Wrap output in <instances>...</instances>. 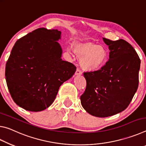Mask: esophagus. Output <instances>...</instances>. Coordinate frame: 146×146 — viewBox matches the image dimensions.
I'll return each mask as SVG.
<instances>
[{
	"label": "esophagus",
	"instance_id": "1",
	"mask_svg": "<svg viewBox=\"0 0 146 146\" xmlns=\"http://www.w3.org/2000/svg\"><path fill=\"white\" fill-rule=\"evenodd\" d=\"M82 74V72L80 70V69H79V68L76 69V71L75 72V75L76 76H81Z\"/></svg>",
	"mask_w": 146,
	"mask_h": 146
}]
</instances>
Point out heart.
I'll return each mask as SVG.
<instances>
[{
	"mask_svg": "<svg viewBox=\"0 0 146 146\" xmlns=\"http://www.w3.org/2000/svg\"><path fill=\"white\" fill-rule=\"evenodd\" d=\"M72 49L74 53L81 57V66L87 71L98 70L106 63L109 57L107 48L91 42L76 41L73 43ZM68 51L71 52L70 48Z\"/></svg>",
	"mask_w": 146,
	"mask_h": 146,
	"instance_id": "heart-1",
	"label": "heart"
}]
</instances>
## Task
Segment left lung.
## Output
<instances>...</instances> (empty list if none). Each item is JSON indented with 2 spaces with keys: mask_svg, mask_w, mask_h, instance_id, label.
<instances>
[{
  "mask_svg": "<svg viewBox=\"0 0 146 146\" xmlns=\"http://www.w3.org/2000/svg\"><path fill=\"white\" fill-rule=\"evenodd\" d=\"M109 46V59L100 70L83 74L87 86L81 104L92 116L104 118L123 111L137 92L140 59L125 40L103 38Z\"/></svg>",
  "mask_w": 146,
  "mask_h": 146,
  "instance_id": "1",
  "label": "left lung"
}]
</instances>
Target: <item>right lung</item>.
<instances>
[{
  "mask_svg": "<svg viewBox=\"0 0 146 146\" xmlns=\"http://www.w3.org/2000/svg\"><path fill=\"white\" fill-rule=\"evenodd\" d=\"M61 31L40 28L17 40L6 65V80L15 104L26 111L46 109L76 67L61 59Z\"/></svg>",
  "mask_w": 146,
  "mask_h": 146,
  "instance_id": "right-lung-1",
  "label": "right lung"
}]
</instances>
